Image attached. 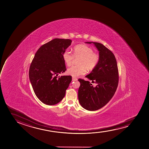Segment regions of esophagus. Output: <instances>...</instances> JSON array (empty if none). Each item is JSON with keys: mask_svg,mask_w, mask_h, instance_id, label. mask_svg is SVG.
Listing matches in <instances>:
<instances>
[{"mask_svg": "<svg viewBox=\"0 0 149 149\" xmlns=\"http://www.w3.org/2000/svg\"><path fill=\"white\" fill-rule=\"evenodd\" d=\"M72 80L73 81H77V79L75 77H72Z\"/></svg>", "mask_w": 149, "mask_h": 149, "instance_id": "34e87169", "label": "esophagus"}]
</instances>
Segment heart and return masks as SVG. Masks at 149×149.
Here are the masks:
<instances>
[{"mask_svg": "<svg viewBox=\"0 0 149 149\" xmlns=\"http://www.w3.org/2000/svg\"><path fill=\"white\" fill-rule=\"evenodd\" d=\"M93 52L91 47L85 44H81L74 47L73 55L68 50L64 51L62 54V57L68 66L72 65L75 58H79L77 60L78 65L69 68L67 69V74L73 77H77L84 75L86 70L89 72L94 70L100 61V55Z\"/></svg>", "mask_w": 149, "mask_h": 149, "instance_id": "obj_1", "label": "heart"}]
</instances>
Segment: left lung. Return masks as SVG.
Segmentation results:
<instances>
[{"instance_id": "obj_1", "label": "left lung", "mask_w": 149, "mask_h": 149, "mask_svg": "<svg viewBox=\"0 0 149 149\" xmlns=\"http://www.w3.org/2000/svg\"><path fill=\"white\" fill-rule=\"evenodd\" d=\"M86 43L94 44L99 52V64L86 76L97 86L94 87L88 81L78 79L81 84L78 99L84 109L95 111L107 104L115 94L118 84V71L115 56L109 49L99 42Z\"/></svg>"}]
</instances>
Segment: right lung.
I'll list each match as a JSON object with an SVG mask.
<instances>
[{"label":"right lung","instance_id":"obj_1","mask_svg":"<svg viewBox=\"0 0 149 149\" xmlns=\"http://www.w3.org/2000/svg\"><path fill=\"white\" fill-rule=\"evenodd\" d=\"M69 39H54L39 48L29 69V79L37 97L47 105L60 102L72 81L71 76H59L66 70L62 54Z\"/></svg>","mask_w":149,"mask_h":149}]
</instances>
